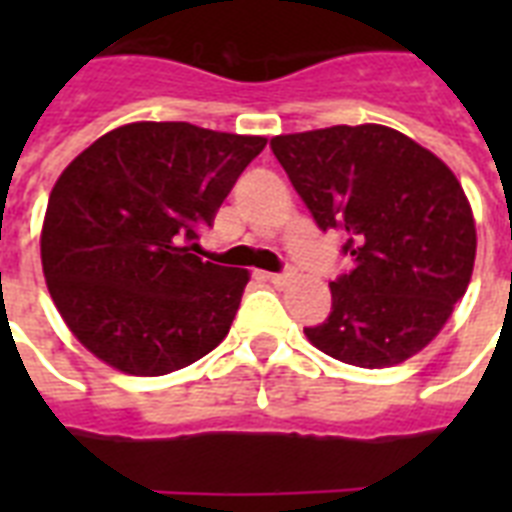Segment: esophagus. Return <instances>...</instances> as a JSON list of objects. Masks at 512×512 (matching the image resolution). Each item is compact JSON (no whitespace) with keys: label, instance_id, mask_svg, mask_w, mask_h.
I'll use <instances>...</instances> for the list:
<instances>
[{"label":"esophagus","instance_id":"34e87169","mask_svg":"<svg viewBox=\"0 0 512 512\" xmlns=\"http://www.w3.org/2000/svg\"><path fill=\"white\" fill-rule=\"evenodd\" d=\"M289 276H292V273H289V271H281V273H265V279L271 281V284H276V287H281V284H287Z\"/></svg>","mask_w":512,"mask_h":512}]
</instances>
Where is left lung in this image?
<instances>
[{"label": "left lung", "instance_id": "1", "mask_svg": "<svg viewBox=\"0 0 512 512\" xmlns=\"http://www.w3.org/2000/svg\"><path fill=\"white\" fill-rule=\"evenodd\" d=\"M321 231H342L350 271L308 340L342 364L385 369L420 353L465 295L476 223L460 180L382 124H337L271 140Z\"/></svg>", "mask_w": 512, "mask_h": 512}]
</instances>
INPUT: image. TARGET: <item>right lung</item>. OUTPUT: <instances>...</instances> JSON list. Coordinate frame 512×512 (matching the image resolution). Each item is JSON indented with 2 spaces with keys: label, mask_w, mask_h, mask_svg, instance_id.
<instances>
[{
  "label": "right lung",
  "mask_w": 512,
  "mask_h": 512,
  "mask_svg": "<svg viewBox=\"0 0 512 512\" xmlns=\"http://www.w3.org/2000/svg\"><path fill=\"white\" fill-rule=\"evenodd\" d=\"M268 140L188 122H135L68 164L47 201L42 268L84 348L159 377L217 348L249 273L191 252Z\"/></svg>",
  "instance_id": "right-lung-1"
}]
</instances>
